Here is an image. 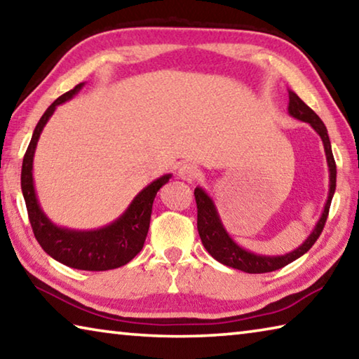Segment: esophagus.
<instances>
[{
  "label": "esophagus",
  "instance_id": "34e87169",
  "mask_svg": "<svg viewBox=\"0 0 359 359\" xmlns=\"http://www.w3.org/2000/svg\"><path fill=\"white\" fill-rule=\"evenodd\" d=\"M179 177L185 182H193L199 177V168L194 163H185L179 168Z\"/></svg>",
  "mask_w": 359,
  "mask_h": 359
}]
</instances>
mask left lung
<instances>
[{
    "label": "left lung",
    "mask_w": 359,
    "mask_h": 359,
    "mask_svg": "<svg viewBox=\"0 0 359 359\" xmlns=\"http://www.w3.org/2000/svg\"><path fill=\"white\" fill-rule=\"evenodd\" d=\"M288 96H290L288 114L297 120L306 121V123L311 125L312 128L318 133L321 141H323L327 168H330V193H327L323 214H321L320 220L317 222V224H315L312 233L309 234V238L304 241L296 250L285 255H276V257H271V255H259V253H253V252L245 250V248H242L241 245L236 244L234 239L228 234V231L224 229L222 218L218 215V210L215 208V203L212 201V198L203 190L201 187L194 188V198H196V205H198V233H199V238H201L203 245L205 247V250H208L212 257L218 261V263L234 267V269L248 272V274H263V272L277 271L311 250V247L317 242L321 231L325 228L327 214H330V205L332 201L334 191H336V174H337L336 161H334V156H332L331 141H330V136H327L326 126L318 115L315 114L294 92H291L290 90Z\"/></svg>",
    "instance_id": "1"
}]
</instances>
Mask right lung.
<instances>
[{
    "label": "right lung",
    "mask_w": 359,
    "mask_h": 359,
    "mask_svg": "<svg viewBox=\"0 0 359 359\" xmlns=\"http://www.w3.org/2000/svg\"><path fill=\"white\" fill-rule=\"evenodd\" d=\"M83 82L60 96L42 115L33 131L32 141L23 156L22 165V193L25 198L29 223L39 245L53 259L74 269L109 271L125 266L142 250L150 226L151 205L160 188L168 184L172 174H165L139 191L126 210L117 220L98 229H69L58 226L41 209L34 190L33 158L39 136L57 106L69 101L81 92Z\"/></svg>",
    "instance_id": "add662e5"
}]
</instances>
